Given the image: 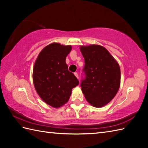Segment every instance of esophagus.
Returning a JSON list of instances; mask_svg holds the SVG:
<instances>
[{
  "mask_svg": "<svg viewBox=\"0 0 148 148\" xmlns=\"http://www.w3.org/2000/svg\"><path fill=\"white\" fill-rule=\"evenodd\" d=\"M74 76H76V77L77 78V79H78V74H77V73H76V72H75V73H74Z\"/></svg>",
  "mask_w": 148,
  "mask_h": 148,
  "instance_id": "obj_1",
  "label": "esophagus"
}]
</instances>
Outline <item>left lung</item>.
Returning <instances> with one entry per match:
<instances>
[{
  "label": "left lung",
  "mask_w": 148,
  "mask_h": 148,
  "mask_svg": "<svg viewBox=\"0 0 148 148\" xmlns=\"http://www.w3.org/2000/svg\"><path fill=\"white\" fill-rule=\"evenodd\" d=\"M86 78L81 84L87 102L95 108L108 104L118 93L121 83L119 65L108 49L99 45L81 46Z\"/></svg>",
  "instance_id": "8db88e82"
}]
</instances>
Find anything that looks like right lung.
Returning a JSON list of instances; mask_svg holds the SVG:
<instances>
[{
	"mask_svg": "<svg viewBox=\"0 0 148 148\" xmlns=\"http://www.w3.org/2000/svg\"><path fill=\"white\" fill-rule=\"evenodd\" d=\"M71 49V45L51 43L41 50L34 63L32 78L35 89L40 99L54 108L67 103L72 88L79 84L65 62Z\"/></svg>",
	"mask_w": 148,
	"mask_h": 148,
	"instance_id": "right-lung-1",
	"label": "right lung"
}]
</instances>
